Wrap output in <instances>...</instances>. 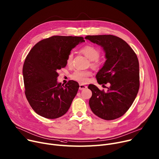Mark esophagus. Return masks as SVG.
Here are the masks:
<instances>
[{"mask_svg":"<svg viewBox=\"0 0 159 159\" xmlns=\"http://www.w3.org/2000/svg\"><path fill=\"white\" fill-rule=\"evenodd\" d=\"M87 88V87L86 86V85H84V84H80V87H79V89L80 90H84V89H86Z\"/></svg>","mask_w":159,"mask_h":159,"instance_id":"esophagus-1","label":"esophagus"}]
</instances>
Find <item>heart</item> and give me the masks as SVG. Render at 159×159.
<instances>
[{
  "instance_id": "1",
  "label": "heart",
  "mask_w": 159,
  "mask_h": 159,
  "mask_svg": "<svg viewBox=\"0 0 159 159\" xmlns=\"http://www.w3.org/2000/svg\"><path fill=\"white\" fill-rule=\"evenodd\" d=\"M81 52L89 58L91 61V66L95 69H97L100 67L101 66V63L98 60L101 52L99 49H97L93 46L91 45H87L84 46L81 49ZM73 58V53H70L66 60V62L67 65H70L72 63ZM92 75V72L89 70H85V71H79L77 70L71 76V78L76 81L80 83H87L89 77L90 76Z\"/></svg>"
}]
</instances>
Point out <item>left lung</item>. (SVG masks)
I'll list each match as a JSON object with an SVG mask.
<instances>
[{"label": "left lung", "mask_w": 159, "mask_h": 159, "mask_svg": "<svg viewBox=\"0 0 159 159\" xmlns=\"http://www.w3.org/2000/svg\"><path fill=\"white\" fill-rule=\"evenodd\" d=\"M101 46L106 62L97 73L99 84L109 83L107 92L90 84L92 95L89 105L99 118L111 120L124 115L135 100L139 89V66L136 54L122 39L113 35H87L84 38Z\"/></svg>", "instance_id": "left-lung-1"}]
</instances>
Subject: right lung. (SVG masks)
I'll return each instance as SVG.
<instances>
[{
	"instance_id": "add662e5",
	"label": "right lung",
	"mask_w": 159,
	"mask_h": 159,
	"mask_svg": "<svg viewBox=\"0 0 159 159\" xmlns=\"http://www.w3.org/2000/svg\"><path fill=\"white\" fill-rule=\"evenodd\" d=\"M84 42L82 37L54 35L36 44L23 67L27 99L39 115L55 119L65 115L77 94L78 82L58 83L57 71L66 66L72 49Z\"/></svg>"
}]
</instances>
